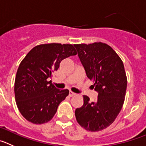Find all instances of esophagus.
I'll return each instance as SVG.
<instances>
[{
    "label": "esophagus",
    "mask_w": 146,
    "mask_h": 146,
    "mask_svg": "<svg viewBox=\"0 0 146 146\" xmlns=\"http://www.w3.org/2000/svg\"><path fill=\"white\" fill-rule=\"evenodd\" d=\"M75 95H76V93L73 92H71V91L69 92V96H70V97H73V96H75Z\"/></svg>",
    "instance_id": "34e87169"
}]
</instances>
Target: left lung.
<instances>
[{
  "label": "left lung",
  "mask_w": 146,
  "mask_h": 146,
  "mask_svg": "<svg viewBox=\"0 0 146 146\" xmlns=\"http://www.w3.org/2000/svg\"><path fill=\"white\" fill-rule=\"evenodd\" d=\"M86 76L98 92L94 102L84 95V105L75 111L76 120L89 132L107 128L116 119L124 104L127 78L121 59L102 42L74 44ZM93 87V88H94Z\"/></svg>",
  "instance_id": "left-lung-1"
}]
</instances>
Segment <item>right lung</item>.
<instances>
[{
  "label": "right lung",
  "mask_w": 146,
  "mask_h": 146,
  "mask_svg": "<svg viewBox=\"0 0 146 146\" xmlns=\"http://www.w3.org/2000/svg\"><path fill=\"white\" fill-rule=\"evenodd\" d=\"M72 44H40L33 48L19 64L14 82L17 106L22 116L35 124L52 120L68 89L55 87L48 78L64 59L76 55Z\"/></svg>",
  "instance_id": "1"
}]
</instances>
